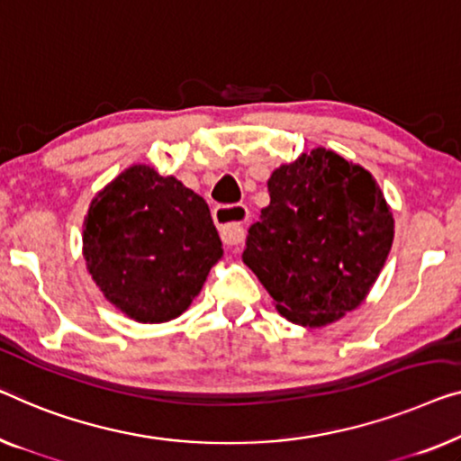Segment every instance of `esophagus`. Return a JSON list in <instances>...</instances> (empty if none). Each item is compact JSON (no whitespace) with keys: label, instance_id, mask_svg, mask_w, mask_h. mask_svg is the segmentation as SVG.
I'll use <instances>...</instances> for the list:
<instances>
[{"label":"esophagus","instance_id":"esophagus-1","mask_svg":"<svg viewBox=\"0 0 461 461\" xmlns=\"http://www.w3.org/2000/svg\"><path fill=\"white\" fill-rule=\"evenodd\" d=\"M249 218V210L243 203L218 205L214 210V220L220 230V239L224 245H239L245 239V222Z\"/></svg>","mask_w":461,"mask_h":461}]
</instances>
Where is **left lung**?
I'll use <instances>...</instances> for the list:
<instances>
[{"label":"left lung","instance_id":"1","mask_svg":"<svg viewBox=\"0 0 461 461\" xmlns=\"http://www.w3.org/2000/svg\"><path fill=\"white\" fill-rule=\"evenodd\" d=\"M268 193L243 262L276 310L303 326L356 310L393 243L391 210L370 172L318 148L272 172Z\"/></svg>","mask_w":461,"mask_h":461}]
</instances>
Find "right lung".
Returning <instances> with one entry per match:
<instances>
[{
  "mask_svg": "<svg viewBox=\"0 0 461 461\" xmlns=\"http://www.w3.org/2000/svg\"><path fill=\"white\" fill-rule=\"evenodd\" d=\"M83 249L105 299L151 324L181 316L222 256L203 197L141 164L93 199Z\"/></svg>",
  "mask_w": 461,
  "mask_h": 461,
  "instance_id": "right-lung-1",
  "label": "right lung"
}]
</instances>
